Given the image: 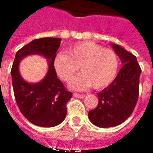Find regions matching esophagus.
Returning <instances> with one entry per match:
<instances>
[{"mask_svg":"<svg viewBox=\"0 0 153 153\" xmlns=\"http://www.w3.org/2000/svg\"><path fill=\"white\" fill-rule=\"evenodd\" d=\"M73 96L74 97H77V98H83V97H85V95H84V94H79V93H73Z\"/></svg>","mask_w":153,"mask_h":153,"instance_id":"1","label":"esophagus"}]
</instances>
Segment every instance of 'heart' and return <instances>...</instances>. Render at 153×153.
Returning a JSON list of instances; mask_svg holds the SVG:
<instances>
[{
  "label": "heart",
  "mask_w": 153,
  "mask_h": 153,
  "mask_svg": "<svg viewBox=\"0 0 153 153\" xmlns=\"http://www.w3.org/2000/svg\"><path fill=\"white\" fill-rule=\"evenodd\" d=\"M82 73L74 80L72 88L83 89L93 85L96 89L108 86L115 79L119 60L115 51L104 48L92 42L74 44L68 54L59 52L54 58V68L61 79L70 83L74 74Z\"/></svg>",
  "instance_id": "obj_1"
}]
</instances>
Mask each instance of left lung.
Returning a JSON list of instances; mask_svg holds the SVG:
<instances>
[{"instance_id": "1", "label": "left lung", "mask_w": 153, "mask_h": 153, "mask_svg": "<svg viewBox=\"0 0 153 153\" xmlns=\"http://www.w3.org/2000/svg\"><path fill=\"white\" fill-rule=\"evenodd\" d=\"M112 47L124 65L109 86L97 93L98 105L88 112L91 122L102 128L122 124L131 115L137 104L141 68L134 55L117 44Z\"/></svg>"}]
</instances>
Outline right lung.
<instances>
[{
    "mask_svg": "<svg viewBox=\"0 0 153 153\" xmlns=\"http://www.w3.org/2000/svg\"><path fill=\"white\" fill-rule=\"evenodd\" d=\"M60 41L57 38L32 41L16 52L11 68L13 89L19 108L28 121L41 127H53L63 121L66 116V104L72 97V93L57 78L54 68V58ZM32 53H41L50 60L47 76L34 85L25 82L18 73L20 60Z\"/></svg>",
    "mask_w": 153,
    "mask_h": 153,
    "instance_id": "add662e5",
    "label": "right lung"
}]
</instances>
